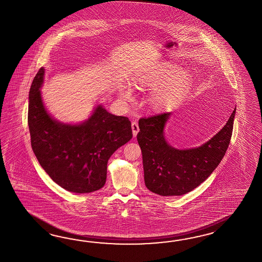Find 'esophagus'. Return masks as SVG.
<instances>
[{
	"label": "esophagus",
	"mask_w": 262,
	"mask_h": 262,
	"mask_svg": "<svg viewBox=\"0 0 262 262\" xmlns=\"http://www.w3.org/2000/svg\"><path fill=\"white\" fill-rule=\"evenodd\" d=\"M132 132H133V136L136 137L137 135H138V132L140 131V128H139V124L136 122V121H133L132 122Z\"/></svg>",
	"instance_id": "1"
}]
</instances>
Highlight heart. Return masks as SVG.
Segmentation results:
<instances>
[{"label":"heart","instance_id":"obj_1","mask_svg":"<svg viewBox=\"0 0 262 262\" xmlns=\"http://www.w3.org/2000/svg\"><path fill=\"white\" fill-rule=\"evenodd\" d=\"M179 67L174 63L162 62L143 69L140 73L135 75L132 79V83L139 88L158 86L155 88L149 98V104L154 111H161L167 107L169 104L178 101L189 88L191 76L187 71H181L175 75ZM119 94L123 101H130L133 98L132 90L126 84H121L119 86Z\"/></svg>","mask_w":262,"mask_h":262}]
</instances>
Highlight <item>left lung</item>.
Instances as JSON below:
<instances>
[{"label": "left lung", "instance_id": "obj_1", "mask_svg": "<svg viewBox=\"0 0 262 262\" xmlns=\"http://www.w3.org/2000/svg\"><path fill=\"white\" fill-rule=\"evenodd\" d=\"M235 108L226 124L199 147L178 149L165 139L164 128L171 113L139 121L137 140L142 153L144 182L155 194L171 196L187 194L205 181L227 150L233 132Z\"/></svg>", "mask_w": 262, "mask_h": 262}]
</instances>
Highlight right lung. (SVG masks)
Wrapping results in <instances>:
<instances>
[{
    "label": "right lung",
    "instance_id": "obj_1",
    "mask_svg": "<svg viewBox=\"0 0 262 262\" xmlns=\"http://www.w3.org/2000/svg\"><path fill=\"white\" fill-rule=\"evenodd\" d=\"M45 72L40 68L29 91L28 126L34 154L60 187L77 194L97 191L105 184L109 158L132 139L131 122L109 113L102 104L79 123L56 120L41 97Z\"/></svg>",
    "mask_w": 262,
    "mask_h": 262
}]
</instances>
